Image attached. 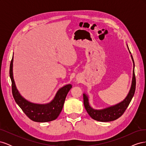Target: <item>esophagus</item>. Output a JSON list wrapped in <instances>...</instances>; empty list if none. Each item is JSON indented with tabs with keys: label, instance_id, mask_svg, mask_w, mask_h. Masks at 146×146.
Here are the masks:
<instances>
[{
	"label": "esophagus",
	"instance_id": "esophagus-1",
	"mask_svg": "<svg viewBox=\"0 0 146 146\" xmlns=\"http://www.w3.org/2000/svg\"><path fill=\"white\" fill-rule=\"evenodd\" d=\"M77 80H78V79H77Z\"/></svg>",
	"mask_w": 146,
	"mask_h": 146
}]
</instances>
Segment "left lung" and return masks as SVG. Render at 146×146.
Returning a JSON list of instances; mask_svg holds the SVG:
<instances>
[{"label": "left lung", "mask_w": 146, "mask_h": 146, "mask_svg": "<svg viewBox=\"0 0 146 146\" xmlns=\"http://www.w3.org/2000/svg\"><path fill=\"white\" fill-rule=\"evenodd\" d=\"M128 50L130 54L131 58L133 63V77H132L131 85L130 91L128 93L126 98L121 102L116 105H111L103 109H94L92 108L90 104L89 96L86 93H83V102L84 106L89 115L96 121L100 122H110L116 120L119 117H121L123 113H124L125 110L129 106V104L133 98L135 92L136 88V80L135 76V63L133 58V56L131 55V52L129 50V48L127 44Z\"/></svg>", "instance_id": "1"}]
</instances>
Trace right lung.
<instances>
[{
  "label": "right lung",
  "mask_w": 146,
  "mask_h": 146,
  "mask_svg": "<svg viewBox=\"0 0 146 146\" xmlns=\"http://www.w3.org/2000/svg\"><path fill=\"white\" fill-rule=\"evenodd\" d=\"M13 55L10 67V77L12 83V93L16 104L31 120L38 122H46L56 119L63 109L66 97L72 88L71 84L61 87L50 102L47 104L33 103L21 96L17 89L13 77Z\"/></svg>",
  "instance_id": "obj_1"
}]
</instances>
